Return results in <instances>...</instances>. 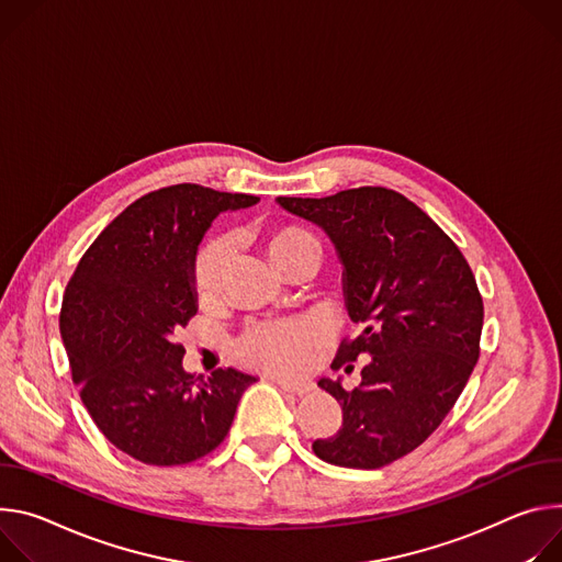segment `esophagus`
Listing matches in <instances>:
<instances>
[{
    "mask_svg": "<svg viewBox=\"0 0 562 562\" xmlns=\"http://www.w3.org/2000/svg\"><path fill=\"white\" fill-rule=\"evenodd\" d=\"M272 382L281 389V391H288V393H294V395H303V393H307L310 386L307 382H299V380H285V378H272Z\"/></svg>",
    "mask_w": 562,
    "mask_h": 562,
    "instance_id": "esophagus-1",
    "label": "esophagus"
}]
</instances>
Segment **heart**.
Returning <instances> with one entry per match:
<instances>
[{"instance_id": "b5f03b06", "label": "heart", "mask_w": 562, "mask_h": 562, "mask_svg": "<svg viewBox=\"0 0 562 562\" xmlns=\"http://www.w3.org/2000/svg\"><path fill=\"white\" fill-rule=\"evenodd\" d=\"M266 252L270 261L283 270L292 261L310 259L319 261L322 245L313 232L303 227H281L268 234ZM229 261L227 238L210 240L196 257L194 263V288L201 299H210L225 274ZM324 330L315 319H290L277 324H263L249 328L240 341L238 350L245 359L266 366L270 370H296L301 368L313 348L322 341Z\"/></svg>"}]
</instances>
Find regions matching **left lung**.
Instances as JSON below:
<instances>
[{"instance_id": "left-lung-1", "label": "left lung", "mask_w": 562, "mask_h": 562, "mask_svg": "<svg viewBox=\"0 0 562 562\" xmlns=\"http://www.w3.org/2000/svg\"><path fill=\"white\" fill-rule=\"evenodd\" d=\"M277 203L322 227L344 268L346 310L361 333L333 366L370 357L355 391L317 382L341 404L344 422L313 451L337 467H386L442 424L471 378L484 319L475 277L458 245L386 187Z\"/></svg>"}]
</instances>
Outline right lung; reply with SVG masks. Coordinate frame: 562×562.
Wrapping results in <instances>:
<instances>
[{"instance_id": "obj_1", "label": "right lung", "mask_w": 562, "mask_h": 562, "mask_svg": "<svg viewBox=\"0 0 562 562\" xmlns=\"http://www.w3.org/2000/svg\"><path fill=\"white\" fill-rule=\"evenodd\" d=\"M257 203L190 182L162 187L102 229L67 285L59 333L74 384L104 438L138 462L176 467L214 451L257 382L236 368L196 378L173 344L199 310V243L221 212Z\"/></svg>"}]
</instances>
